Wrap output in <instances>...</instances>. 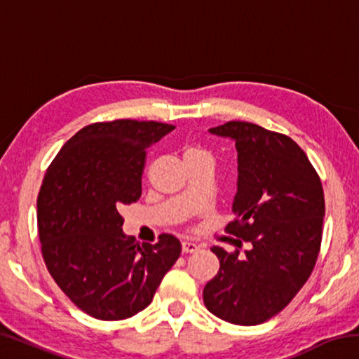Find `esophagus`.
<instances>
[{
  "label": "esophagus",
  "mask_w": 359,
  "mask_h": 359,
  "mask_svg": "<svg viewBox=\"0 0 359 359\" xmlns=\"http://www.w3.org/2000/svg\"><path fill=\"white\" fill-rule=\"evenodd\" d=\"M198 245L194 244V242H190V241H184L182 242V253H193L198 250Z\"/></svg>",
  "instance_id": "34e87169"
}]
</instances>
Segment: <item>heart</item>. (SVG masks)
I'll return each mask as SVG.
<instances>
[{"label": "heart", "mask_w": 359, "mask_h": 359, "mask_svg": "<svg viewBox=\"0 0 359 359\" xmlns=\"http://www.w3.org/2000/svg\"><path fill=\"white\" fill-rule=\"evenodd\" d=\"M191 154H208V151L203 149H198V147H190L185 150V155H191Z\"/></svg>", "instance_id": "obj_1"}]
</instances>
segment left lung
Here are the masks:
<instances>
[{
  "mask_svg": "<svg viewBox=\"0 0 359 359\" xmlns=\"http://www.w3.org/2000/svg\"><path fill=\"white\" fill-rule=\"evenodd\" d=\"M210 133L236 141V218L224 231L239 238L236 244L244 239L252 248L244 255L210 248L220 269L204 287V304L228 323L259 325L283 311L312 274L323 233V187L287 135L239 120Z\"/></svg>",
  "mask_w": 359,
  "mask_h": 359,
  "instance_id": "obj_1",
  "label": "left lung"
}]
</instances>
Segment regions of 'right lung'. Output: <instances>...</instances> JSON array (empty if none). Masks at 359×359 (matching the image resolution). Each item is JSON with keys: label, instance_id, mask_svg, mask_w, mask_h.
<instances>
[{"label": "right lung", "instance_id": "obj_1", "mask_svg": "<svg viewBox=\"0 0 359 359\" xmlns=\"http://www.w3.org/2000/svg\"><path fill=\"white\" fill-rule=\"evenodd\" d=\"M174 125L98 121L77 131L47 168L38 194L41 252L53 280L90 317L144 311L180 257V242L142 244L121 231L120 209L141 198L145 155Z\"/></svg>", "mask_w": 359, "mask_h": 359}]
</instances>
